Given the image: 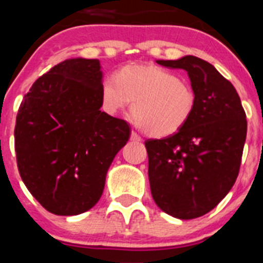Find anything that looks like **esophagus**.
I'll use <instances>...</instances> for the list:
<instances>
[{
	"instance_id": "esophagus-1",
	"label": "esophagus",
	"mask_w": 263,
	"mask_h": 263,
	"mask_svg": "<svg viewBox=\"0 0 263 263\" xmlns=\"http://www.w3.org/2000/svg\"><path fill=\"white\" fill-rule=\"evenodd\" d=\"M130 139H132L133 142H141V137H139L136 132H132V134H130Z\"/></svg>"
}]
</instances>
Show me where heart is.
Listing matches in <instances>:
<instances>
[{
	"instance_id": "b5f03b06",
	"label": "heart",
	"mask_w": 263,
	"mask_h": 263,
	"mask_svg": "<svg viewBox=\"0 0 263 263\" xmlns=\"http://www.w3.org/2000/svg\"><path fill=\"white\" fill-rule=\"evenodd\" d=\"M101 108L108 115L124 111L132 101L136 122L147 136L168 137L191 120L196 93L187 81L154 64H129L100 85Z\"/></svg>"
}]
</instances>
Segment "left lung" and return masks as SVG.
Instances as JSON below:
<instances>
[{
	"label": "left lung",
	"instance_id": "obj_1",
	"mask_svg": "<svg viewBox=\"0 0 263 263\" xmlns=\"http://www.w3.org/2000/svg\"><path fill=\"white\" fill-rule=\"evenodd\" d=\"M157 63L188 72L196 108L178 133L145 142L150 188L163 212L191 220L212 211L233 187L246 139V115L231 81L211 63L192 55Z\"/></svg>",
	"mask_w": 263,
	"mask_h": 263
}]
</instances>
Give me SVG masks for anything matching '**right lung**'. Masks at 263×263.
<instances>
[{"label":"right lung","instance_id":"obj_1","mask_svg":"<svg viewBox=\"0 0 263 263\" xmlns=\"http://www.w3.org/2000/svg\"><path fill=\"white\" fill-rule=\"evenodd\" d=\"M97 59H67L32 84L18 109L14 147L23 183L45 210L80 215L103 195L130 126L101 111Z\"/></svg>","mask_w":263,"mask_h":263}]
</instances>
